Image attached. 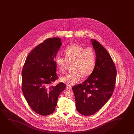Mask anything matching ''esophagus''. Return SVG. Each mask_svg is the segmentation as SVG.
<instances>
[{"instance_id": "1", "label": "esophagus", "mask_w": 134, "mask_h": 134, "mask_svg": "<svg viewBox=\"0 0 134 134\" xmlns=\"http://www.w3.org/2000/svg\"><path fill=\"white\" fill-rule=\"evenodd\" d=\"M66 88H67V89H70H70H71V88H72V87L70 85H67L66 86Z\"/></svg>"}]
</instances>
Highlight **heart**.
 I'll return each mask as SVG.
<instances>
[{
    "mask_svg": "<svg viewBox=\"0 0 134 134\" xmlns=\"http://www.w3.org/2000/svg\"><path fill=\"white\" fill-rule=\"evenodd\" d=\"M65 59L60 56L56 57L55 62L60 72L64 73L71 65L73 70L60 78L61 81L69 85H74L83 76L87 77L93 72L96 64L95 52L91 47L84 48L81 46L73 44L64 51Z\"/></svg>",
    "mask_w": 134,
    "mask_h": 134,
    "instance_id": "heart-1",
    "label": "heart"
}]
</instances>
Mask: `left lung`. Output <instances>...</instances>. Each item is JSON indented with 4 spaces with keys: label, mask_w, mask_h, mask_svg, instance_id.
I'll list each match as a JSON object with an SVG mask.
<instances>
[{
    "label": "left lung",
    "mask_w": 134,
    "mask_h": 134,
    "mask_svg": "<svg viewBox=\"0 0 134 134\" xmlns=\"http://www.w3.org/2000/svg\"><path fill=\"white\" fill-rule=\"evenodd\" d=\"M91 41L96 55L95 68L87 79L72 87L76 110L84 116L94 114L105 104L114 91L116 76L110 55L99 42Z\"/></svg>",
    "instance_id": "8db88e82"
}]
</instances>
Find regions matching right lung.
<instances>
[{
    "label": "right lung",
    "mask_w": 134,
    "mask_h": 134,
    "mask_svg": "<svg viewBox=\"0 0 134 134\" xmlns=\"http://www.w3.org/2000/svg\"><path fill=\"white\" fill-rule=\"evenodd\" d=\"M62 45L59 38L47 39L29 53L21 73V89L27 104L38 114L47 116L54 112L58 96L66 87L58 79L55 61Z\"/></svg>",
    "instance_id": "1"
}]
</instances>
